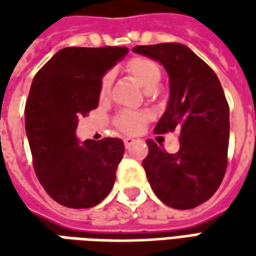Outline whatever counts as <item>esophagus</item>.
<instances>
[{
    "instance_id": "obj_1",
    "label": "esophagus",
    "mask_w": 256,
    "mask_h": 256,
    "mask_svg": "<svg viewBox=\"0 0 256 256\" xmlns=\"http://www.w3.org/2000/svg\"><path fill=\"white\" fill-rule=\"evenodd\" d=\"M136 142V140H134V138H124V144H125V148H130L131 145Z\"/></svg>"
}]
</instances>
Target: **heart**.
Returning a JSON list of instances; mask_svg holds the SVG:
<instances>
[{
  "instance_id": "heart-1",
  "label": "heart",
  "mask_w": 256,
  "mask_h": 256,
  "mask_svg": "<svg viewBox=\"0 0 256 256\" xmlns=\"http://www.w3.org/2000/svg\"><path fill=\"white\" fill-rule=\"evenodd\" d=\"M126 71L132 75V78L142 86L144 90L148 92L150 90H154L158 86V82L161 80V71L156 62L152 60L144 58V56H136L128 61L126 64ZM110 86H111V78L110 75L104 76L101 85H100V98L105 100L110 94ZM148 115L145 112H122L116 118V126L125 134H136L141 131L144 122L146 121Z\"/></svg>"
}]
</instances>
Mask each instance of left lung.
<instances>
[{
  "label": "left lung",
  "instance_id": "1",
  "mask_svg": "<svg viewBox=\"0 0 256 256\" xmlns=\"http://www.w3.org/2000/svg\"><path fill=\"white\" fill-rule=\"evenodd\" d=\"M134 52L158 61L170 76V100L155 134L180 131V151L148 140L142 161L155 195L175 210H191L220 188L230 142V106L216 74L186 45H138Z\"/></svg>",
  "mask_w": 256,
  "mask_h": 256
}]
</instances>
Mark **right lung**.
<instances>
[{"label":"right lung","instance_id":"1","mask_svg":"<svg viewBox=\"0 0 256 256\" xmlns=\"http://www.w3.org/2000/svg\"><path fill=\"white\" fill-rule=\"evenodd\" d=\"M126 46L60 50L36 72L25 104L34 170L46 194L68 208H91L108 196L125 146L120 138L75 135L78 118L98 106L102 76Z\"/></svg>","mask_w":256,"mask_h":256}]
</instances>
